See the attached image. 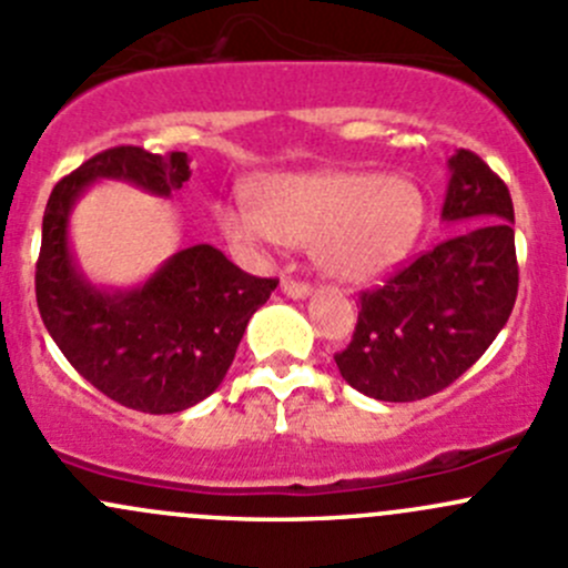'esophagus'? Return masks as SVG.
<instances>
[{
	"mask_svg": "<svg viewBox=\"0 0 568 568\" xmlns=\"http://www.w3.org/2000/svg\"><path fill=\"white\" fill-rule=\"evenodd\" d=\"M311 283H305V280L283 277V294L291 296V300H305V296H311Z\"/></svg>",
	"mask_w": 568,
	"mask_h": 568,
	"instance_id": "1",
	"label": "esophagus"
}]
</instances>
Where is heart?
I'll return each instance as SVG.
<instances>
[{"label": "heart", "instance_id": "heart-1", "mask_svg": "<svg viewBox=\"0 0 568 568\" xmlns=\"http://www.w3.org/2000/svg\"><path fill=\"white\" fill-rule=\"evenodd\" d=\"M257 209L222 205L216 220L227 242L247 252L274 244L313 247L329 277H379L409 252L426 220V194L412 178L387 173L272 175L255 189Z\"/></svg>", "mask_w": 568, "mask_h": 568}]
</instances>
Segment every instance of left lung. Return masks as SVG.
<instances>
[{
  "label": "left lung",
  "instance_id": "left-lung-1",
  "mask_svg": "<svg viewBox=\"0 0 568 568\" xmlns=\"http://www.w3.org/2000/svg\"><path fill=\"white\" fill-rule=\"evenodd\" d=\"M445 222H475L359 294L352 343L335 354L354 390L420 400L475 365L506 326L519 288L514 203L503 178L473 151L450 156Z\"/></svg>",
  "mask_w": 568,
  "mask_h": 568
}]
</instances>
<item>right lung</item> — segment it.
<instances>
[{
  "label": "right lung",
  "mask_w": 568,
  "mask_h": 568,
  "mask_svg": "<svg viewBox=\"0 0 568 568\" xmlns=\"http://www.w3.org/2000/svg\"><path fill=\"white\" fill-rule=\"evenodd\" d=\"M189 162L181 151L109 148L57 181L43 214L36 296L45 329L95 390L148 415L183 412L220 387L277 280L252 277L211 244H194L136 288L101 291L68 250V216L101 178L168 197L192 175Z\"/></svg>",
  "instance_id": "add662e5"
}]
</instances>
